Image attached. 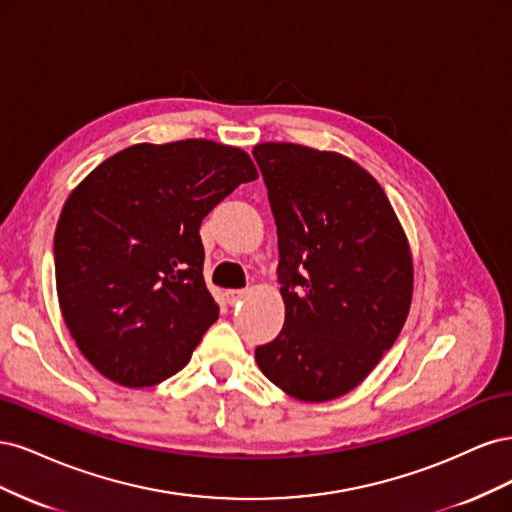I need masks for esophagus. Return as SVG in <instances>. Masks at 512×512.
Segmentation results:
<instances>
[{
    "instance_id": "1",
    "label": "esophagus",
    "mask_w": 512,
    "mask_h": 512,
    "mask_svg": "<svg viewBox=\"0 0 512 512\" xmlns=\"http://www.w3.org/2000/svg\"><path fill=\"white\" fill-rule=\"evenodd\" d=\"M245 294H247L245 290H228V292H226V299H228L230 305H237L239 301L245 299Z\"/></svg>"
}]
</instances>
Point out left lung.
I'll list each match as a JSON object with an SVG mask.
<instances>
[{
	"label": "left lung",
	"mask_w": 512,
	"mask_h": 512,
	"mask_svg": "<svg viewBox=\"0 0 512 512\" xmlns=\"http://www.w3.org/2000/svg\"><path fill=\"white\" fill-rule=\"evenodd\" d=\"M277 224L286 318L256 363L299 401L356 389L410 312L412 252L393 205L363 166L337 151L258 143Z\"/></svg>",
	"instance_id": "obj_1"
}]
</instances>
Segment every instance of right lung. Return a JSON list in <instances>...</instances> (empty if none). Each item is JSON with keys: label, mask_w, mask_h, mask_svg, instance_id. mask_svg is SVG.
<instances>
[{"label": "right lung", "mask_w": 512, "mask_h": 512, "mask_svg": "<svg viewBox=\"0 0 512 512\" xmlns=\"http://www.w3.org/2000/svg\"><path fill=\"white\" fill-rule=\"evenodd\" d=\"M254 179L241 147L188 138L121 149L70 192L55 228L57 299L104 378L143 389L188 365L220 314L200 222Z\"/></svg>", "instance_id": "obj_1"}]
</instances>
